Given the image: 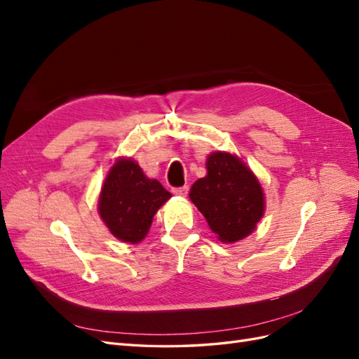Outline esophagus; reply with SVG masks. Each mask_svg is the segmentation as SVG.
Here are the masks:
<instances>
[{
	"label": "esophagus",
	"mask_w": 359,
	"mask_h": 359,
	"mask_svg": "<svg viewBox=\"0 0 359 359\" xmlns=\"http://www.w3.org/2000/svg\"><path fill=\"white\" fill-rule=\"evenodd\" d=\"M173 194H177V196H181V198H186L189 194V186H184V187H178V189H173L172 190Z\"/></svg>",
	"instance_id": "34e87169"
}]
</instances>
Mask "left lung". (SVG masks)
Instances as JSON below:
<instances>
[{"mask_svg": "<svg viewBox=\"0 0 359 359\" xmlns=\"http://www.w3.org/2000/svg\"><path fill=\"white\" fill-rule=\"evenodd\" d=\"M206 170V177L193 184L190 199L222 243L240 241L262 219V187L253 172L229 153H212Z\"/></svg>", "mask_w": 359, "mask_h": 359, "instance_id": "8db88e82", "label": "left lung"}]
</instances>
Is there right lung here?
Segmentation results:
<instances>
[{"mask_svg":"<svg viewBox=\"0 0 359 359\" xmlns=\"http://www.w3.org/2000/svg\"><path fill=\"white\" fill-rule=\"evenodd\" d=\"M172 194L149 180L130 158L118 160L104 180L99 199L102 220L114 236L136 244L147 236L153 217Z\"/></svg>","mask_w":359,"mask_h":359,"instance_id":"right-lung-1","label":"right lung"}]
</instances>
